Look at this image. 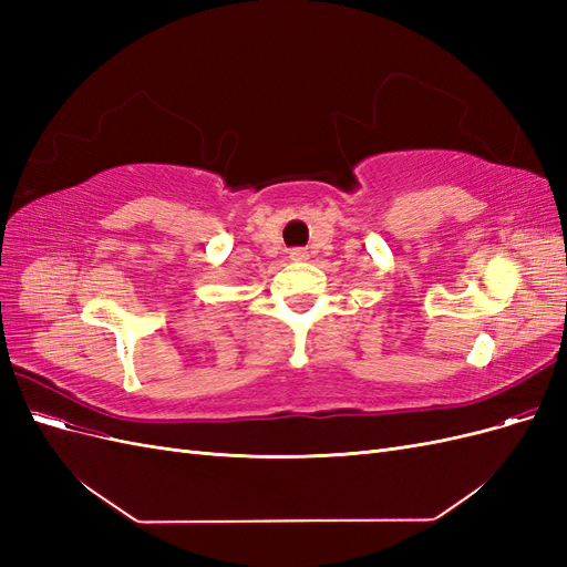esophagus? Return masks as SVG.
I'll list each match as a JSON object with an SVG mask.
<instances>
[{
  "label": "esophagus",
  "instance_id": "esophagus-1",
  "mask_svg": "<svg viewBox=\"0 0 567 567\" xmlns=\"http://www.w3.org/2000/svg\"><path fill=\"white\" fill-rule=\"evenodd\" d=\"M290 260H296V262H300V260H307V252H305L302 248L290 250Z\"/></svg>",
  "mask_w": 567,
  "mask_h": 567
}]
</instances>
